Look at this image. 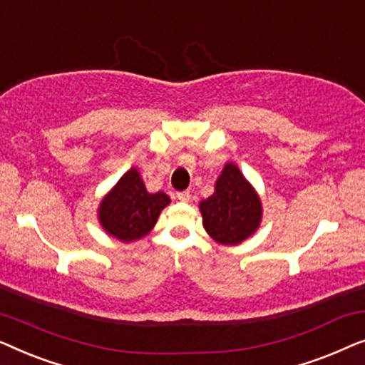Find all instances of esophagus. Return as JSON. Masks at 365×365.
Instances as JSON below:
<instances>
[{
    "instance_id": "1",
    "label": "esophagus",
    "mask_w": 365,
    "mask_h": 365,
    "mask_svg": "<svg viewBox=\"0 0 365 365\" xmlns=\"http://www.w3.org/2000/svg\"><path fill=\"white\" fill-rule=\"evenodd\" d=\"M176 197L179 199L181 202H189L191 201V194H189V191H181L176 194Z\"/></svg>"
}]
</instances>
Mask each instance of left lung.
<instances>
[{
  "mask_svg": "<svg viewBox=\"0 0 365 365\" xmlns=\"http://www.w3.org/2000/svg\"><path fill=\"white\" fill-rule=\"evenodd\" d=\"M199 211L206 232L222 246L244 242L262 221L261 197L234 163L224 164L214 192L199 202Z\"/></svg>",
  "mask_w": 365,
  "mask_h": 365,
  "instance_id": "obj_1",
  "label": "left lung"
}]
</instances>
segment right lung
<instances>
[{
    "instance_id": "right-lung-1",
    "label": "right lung",
    "mask_w": 365,
    "mask_h": 365,
    "mask_svg": "<svg viewBox=\"0 0 365 365\" xmlns=\"http://www.w3.org/2000/svg\"><path fill=\"white\" fill-rule=\"evenodd\" d=\"M171 202L166 192H149L138 168H131L104 194L98 206L103 231L121 242H134L148 236L159 214Z\"/></svg>"
}]
</instances>
